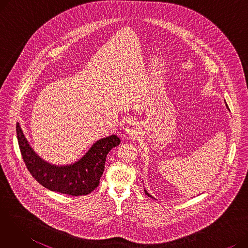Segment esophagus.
Listing matches in <instances>:
<instances>
[{
    "instance_id": "esophagus-1",
    "label": "esophagus",
    "mask_w": 248,
    "mask_h": 248,
    "mask_svg": "<svg viewBox=\"0 0 248 248\" xmlns=\"http://www.w3.org/2000/svg\"><path fill=\"white\" fill-rule=\"evenodd\" d=\"M139 134H140V128L136 124H129L128 127L125 128V135L128 138H136Z\"/></svg>"
}]
</instances>
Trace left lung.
<instances>
[{"instance_id": "left-lung-1", "label": "left lung", "mask_w": 248, "mask_h": 248, "mask_svg": "<svg viewBox=\"0 0 248 248\" xmlns=\"http://www.w3.org/2000/svg\"><path fill=\"white\" fill-rule=\"evenodd\" d=\"M226 107H227V106H226ZM227 108H228V107H227ZM144 190H145V193H146V194H147V195H148V196H149V197H151V198H153V199H155V198H154V197H153V196H152V195H151V194H149V192H148V191H147V190H146V189H145V188H144Z\"/></svg>"}]
</instances>
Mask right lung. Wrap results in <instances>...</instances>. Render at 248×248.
<instances>
[{
  "mask_svg": "<svg viewBox=\"0 0 248 248\" xmlns=\"http://www.w3.org/2000/svg\"><path fill=\"white\" fill-rule=\"evenodd\" d=\"M16 131L23 160L35 180L50 191L71 196L87 195L99 185L107 155L121 142L115 135L99 139L79 160L71 164L55 165L43 160L34 151L19 123Z\"/></svg>",
  "mask_w": 248,
  "mask_h": 248,
  "instance_id": "right-lung-1",
  "label": "right lung"
}]
</instances>
